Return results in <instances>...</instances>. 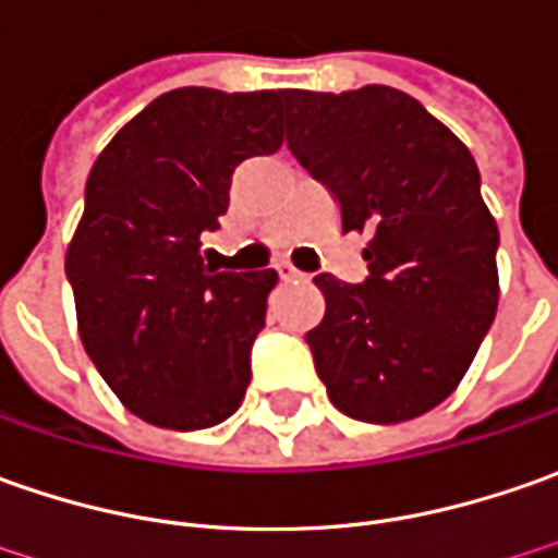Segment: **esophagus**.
I'll use <instances>...</instances> for the list:
<instances>
[{
	"label": "esophagus",
	"mask_w": 558,
	"mask_h": 558,
	"mask_svg": "<svg viewBox=\"0 0 558 558\" xmlns=\"http://www.w3.org/2000/svg\"><path fill=\"white\" fill-rule=\"evenodd\" d=\"M278 275L283 280H299L302 278V271H299V268H293V265H290V262H280L278 265Z\"/></svg>",
	"instance_id": "esophagus-1"
}]
</instances>
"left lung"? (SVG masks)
<instances>
[{
    "label": "left lung",
    "mask_w": 558,
    "mask_h": 558,
    "mask_svg": "<svg viewBox=\"0 0 558 558\" xmlns=\"http://www.w3.org/2000/svg\"><path fill=\"white\" fill-rule=\"evenodd\" d=\"M287 145L371 231L367 280L317 275L324 317L305 342L352 420L404 423L460 386L497 315V221L470 147L392 86L287 92Z\"/></svg>",
    "instance_id": "obj_1"
}]
</instances>
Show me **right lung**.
Instances as JSON below:
<instances>
[{
  "mask_svg": "<svg viewBox=\"0 0 558 558\" xmlns=\"http://www.w3.org/2000/svg\"><path fill=\"white\" fill-rule=\"evenodd\" d=\"M287 88H172L98 154L68 246L83 349L150 426L194 433L241 408L250 349L278 271H213L201 238L219 228L231 175L283 145Z\"/></svg>",
  "mask_w": 558,
  "mask_h": 558,
  "instance_id": "obj_1",
  "label": "right lung"
}]
</instances>
